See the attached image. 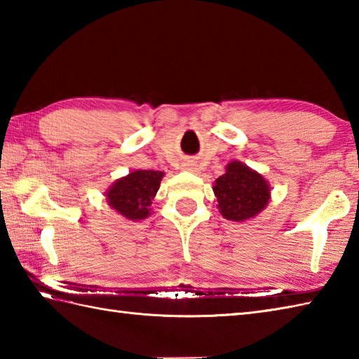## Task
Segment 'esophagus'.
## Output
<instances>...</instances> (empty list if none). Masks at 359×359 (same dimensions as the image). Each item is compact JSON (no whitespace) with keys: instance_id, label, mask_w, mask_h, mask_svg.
Masks as SVG:
<instances>
[{"instance_id":"1","label":"esophagus","mask_w":359,"mask_h":359,"mask_svg":"<svg viewBox=\"0 0 359 359\" xmlns=\"http://www.w3.org/2000/svg\"><path fill=\"white\" fill-rule=\"evenodd\" d=\"M184 170H187V171H197V166H194V165H184Z\"/></svg>"}]
</instances>
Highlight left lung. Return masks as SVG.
Returning a JSON list of instances; mask_svg holds the SVG:
<instances>
[{
	"label": "left lung",
	"instance_id": "8db88e82",
	"mask_svg": "<svg viewBox=\"0 0 359 359\" xmlns=\"http://www.w3.org/2000/svg\"><path fill=\"white\" fill-rule=\"evenodd\" d=\"M219 211L225 219L241 222L261 212L270 199V187L261 174L241 162H231L212 187Z\"/></svg>",
	"mask_w": 359,
	"mask_h": 359
}]
</instances>
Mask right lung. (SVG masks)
I'll use <instances>...</instances> for the list:
<instances>
[{
	"label": "right lung",
	"instance_id": "add662e5",
	"mask_svg": "<svg viewBox=\"0 0 359 359\" xmlns=\"http://www.w3.org/2000/svg\"><path fill=\"white\" fill-rule=\"evenodd\" d=\"M162 177V171L137 170L128 174L126 177L117 180L109 188V191L106 193L108 202L114 210L126 219H147Z\"/></svg>",
	"mask_w": 359,
	"mask_h": 359
}]
</instances>
